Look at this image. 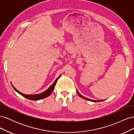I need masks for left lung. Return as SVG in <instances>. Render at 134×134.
Instances as JSON below:
<instances>
[{
	"label": "left lung",
	"instance_id": "left-lung-1",
	"mask_svg": "<svg viewBox=\"0 0 134 134\" xmlns=\"http://www.w3.org/2000/svg\"><path fill=\"white\" fill-rule=\"evenodd\" d=\"M76 92H77V93H78V95L81 97V98H83V99H86V100H90V101H92V102H100V101H103V100H105V99H104V100H92V99H89V98H86V97H84V96H82L81 95L80 93L78 92V90H76Z\"/></svg>",
	"mask_w": 134,
	"mask_h": 134
}]
</instances>
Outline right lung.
Returning <instances> with one entry per match:
<instances>
[{
  "instance_id": "obj_1",
  "label": "right lung",
  "mask_w": 134,
  "mask_h": 134,
  "mask_svg": "<svg viewBox=\"0 0 134 134\" xmlns=\"http://www.w3.org/2000/svg\"><path fill=\"white\" fill-rule=\"evenodd\" d=\"M60 76H59V77H58L57 78H56V79L55 80V82L53 83V84H52L51 86L48 88L47 90H46L45 91H44L41 93H39V94H23V93H21L19 92L17 89H16L13 85H12V84L11 83L12 87H13L14 90L18 92L19 94H20L21 95H22V96H23L24 97H25V98L28 99H30V100H40V99H42L43 98H46V97L49 96L51 94V93L52 92V91H54V89L55 88V84L56 83V82H57L58 79H59V78L60 77Z\"/></svg>"
}]
</instances>
